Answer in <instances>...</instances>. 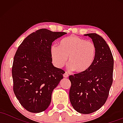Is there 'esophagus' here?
Wrapping results in <instances>:
<instances>
[{
	"label": "esophagus",
	"instance_id": "esophagus-1",
	"mask_svg": "<svg viewBox=\"0 0 123 123\" xmlns=\"http://www.w3.org/2000/svg\"><path fill=\"white\" fill-rule=\"evenodd\" d=\"M63 77H65V78H67V77H68V76H69V75H68V73H65L64 74H63Z\"/></svg>",
	"mask_w": 123,
	"mask_h": 123
}]
</instances>
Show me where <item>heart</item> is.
<instances>
[{"label": "heart", "instance_id": "heart-1", "mask_svg": "<svg viewBox=\"0 0 123 123\" xmlns=\"http://www.w3.org/2000/svg\"><path fill=\"white\" fill-rule=\"evenodd\" d=\"M97 48L92 42L78 36H68L62 39L59 46L51 47V55L54 63L62 68L68 57L69 69L82 74L91 68L95 61Z\"/></svg>", "mask_w": 123, "mask_h": 123}]
</instances>
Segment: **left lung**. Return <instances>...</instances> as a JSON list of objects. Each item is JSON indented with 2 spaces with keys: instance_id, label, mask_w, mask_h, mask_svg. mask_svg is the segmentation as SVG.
Here are the masks:
<instances>
[{
  "instance_id": "8db88e82",
  "label": "left lung",
  "mask_w": 123,
  "mask_h": 123,
  "mask_svg": "<svg viewBox=\"0 0 123 123\" xmlns=\"http://www.w3.org/2000/svg\"><path fill=\"white\" fill-rule=\"evenodd\" d=\"M84 35L91 37L95 45V60L86 73L69 76V99L77 112L90 114L99 109L108 99L113 82L114 60L111 49L101 36L96 33Z\"/></svg>"
}]
</instances>
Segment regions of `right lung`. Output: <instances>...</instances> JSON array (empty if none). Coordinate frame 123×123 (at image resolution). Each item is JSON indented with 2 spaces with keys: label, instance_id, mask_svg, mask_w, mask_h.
Listing matches in <instances>:
<instances>
[{
  "label": "right lung",
  "instance_id": "obj_1",
  "mask_svg": "<svg viewBox=\"0 0 123 123\" xmlns=\"http://www.w3.org/2000/svg\"><path fill=\"white\" fill-rule=\"evenodd\" d=\"M41 29L28 36L18 48L12 67L13 91L28 111L40 113L48 108L54 89L65 72L52 63V43L65 35Z\"/></svg>",
  "mask_w": 123,
  "mask_h": 123
}]
</instances>
